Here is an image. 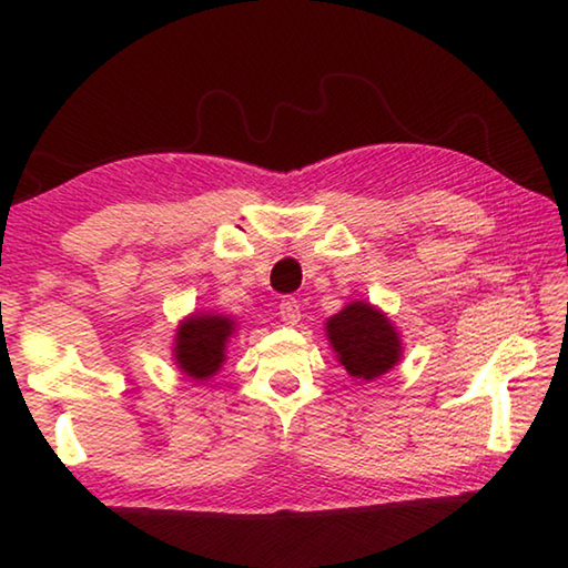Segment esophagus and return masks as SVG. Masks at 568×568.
Listing matches in <instances>:
<instances>
[{"mask_svg": "<svg viewBox=\"0 0 568 568\" xmlns=\"http://www.w3.org/2000/svg\"><path fill=\"white\" fill-rule=\"evenodd\" d=\"M281 318L287 325L301 323V301H295V297H283V301H281Z\"/></svg>", "mask_w": 568, "mask_h": 568, "instance_id": "obj_1", "label": "esophagus"}]
</instances>
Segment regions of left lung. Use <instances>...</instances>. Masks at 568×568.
Returning <instances> with one entry per match:
<instances>
[{
    "instance_id": "8db88e82",
    "label": "left lung",
    "mask_w": 568,
    "mask_h": 568,
    "mask_svg": "<svg viewBox=\"0 0 568 568\" xmlns=\"http://www.w3.org/2000/svg\"><path fill=\"white\" fill-rule=\"evenodd\" d=\"M325 335L353 381H376L403 361L396 323L378 305L353 301L325 321Z\"/></svg>"
}]
</instances>
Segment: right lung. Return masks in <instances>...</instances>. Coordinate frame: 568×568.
Masks as SVG:
<instances>
[{
    "label": "right lung",
    "mask_w": 568,
    "mask_h": 568,
    "mask_svg": "<svg viewBox=\"0 0 568 568\" xmlns=\"http://www.w3.org/2000/svg\"><path fill=\"white\" fill-rule=\"evenodd\" d=\"M237 323L223 313H190L178 323L172 341V361L190 381H207L227 361V343L235 338Z\"/></svg>",
    "instance_id": "add662e5"
}]
</instances>
